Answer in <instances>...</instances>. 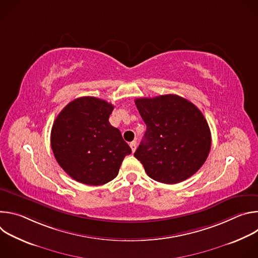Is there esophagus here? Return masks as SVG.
I'll list each match as a JSON object with an SVG mask.
<instances>
[{
    "mask_svg": "<svg viewBox=\"0 0 258 258\" xmlns=\"http://www.w3.org/2000/svg\"><path fill=\"white\" fill-rule=\"evenodd\" d=\"M130 147H131L132 151H133V152H135V151H136V148H137V142H136V141L131 142V143H130Z\"/></svg>",
    "mask_w": 258,
    "mask_h": 258,
    "instance_id": "obj_1",
    "label": "esophagus"
}]
</instances>
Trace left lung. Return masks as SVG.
I'll return each instance as SVG.
<instances>
[{
    "instance_id": "8db88e82",
    "label": "left lung",
    "mask_w": 258,
    "mask_h": 258,
    "mask_svg": "<svg viewBox=\"0 0 258 258\" xmlns=\"http://www.w3.org/2000/svg\"><path fill=\"white\" fill-rule=\"evenodd\" d=\"M135 103L147 131L134 155L147 174L172 185L197 172L211 147L210 130L200 110L172 94L139 98Z\"/></svg>"
}]
</instances>
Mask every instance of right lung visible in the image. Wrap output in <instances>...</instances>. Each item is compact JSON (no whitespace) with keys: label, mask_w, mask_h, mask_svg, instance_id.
I'll use <instances>...</instances> for the list:
<instances>
[{"label":"right lung","mask_w":258,"mask_h":258,"mask_svg":"<svg viewBox=\"0 0 258 258\" xmlns=\"http://www.w3.org/2000/svg\"><path fill=\"white\" fill-rule=\"evenodd\" d=\"M114 106L95 97H81L58 114L51 147L63 170L79 182L100 186L118 174L132 149L109 122Z\"/></svg>","instance_id":"right-lung-1"}]
</instances>
